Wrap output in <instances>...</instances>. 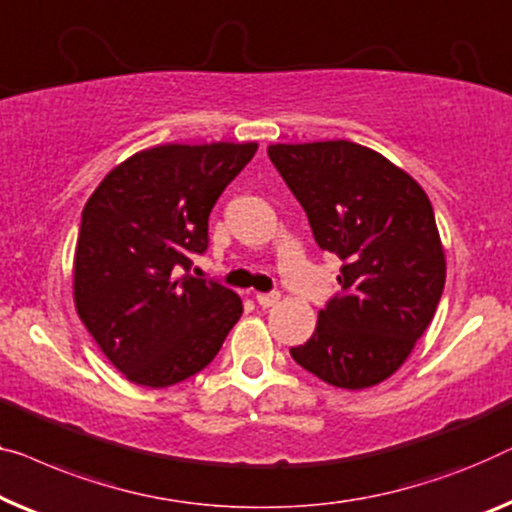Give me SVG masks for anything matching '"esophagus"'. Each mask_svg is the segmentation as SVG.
I'll use <instances>...</instances> for the list:
<instances>
[{
	"instance_id": "34e87169",
	"label": "esophagus",
	"mask_w": 512,
	"mask_h": 512,
	"mask_svg": "<svg viewBox=\"0 0 512 512\" xmlns=\"http://www.w3.org/2000/svg\"><path fill=\"white\" fill-rule=\"evenodd\" d=\"M279 298H281L279 293H258V295H256V302H258V305H261V307L268 309V307L277 305Z\"/></svg>"
}]
</instances>
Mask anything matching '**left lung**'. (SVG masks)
Here are the masks:
<instances>
[{"instance_id":"1","label":"left lung","mask_w":512,"mask_h":512,"mask_svg":"<svg viewBox=\"0 0 512 512\" xmlns=\"http://www.w3.org/2000/svg\"><path fill=\"white\" fill-rule=\"evenodd\" d=\"M268 154L318 247L342 258V293L318 311L293 360L337 388L385 381L432 323L446 284L432 203L402 168L348 140L270 145Z\"/></svg>"}]
</instances>
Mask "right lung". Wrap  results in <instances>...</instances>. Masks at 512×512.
<instances>
[{
	"instance_id": "right-lung-1",
	"label": "right lung",
	"mask_w": 512,
	"mask_h": 512,
	"mask_svg": "<svg viewBox=\"0 0 512 512\" xmlns=\"http://www.w3.org/2000/svg\"><path fill=\"white\" fill-rule=\"evenodd\" d=\"M256 143L159 145L103 177L87 201L73 261L80 321L129 381L166 388L205 369L242 300L191 277L207 219Z\"/></svg>"
}]
</instances>
